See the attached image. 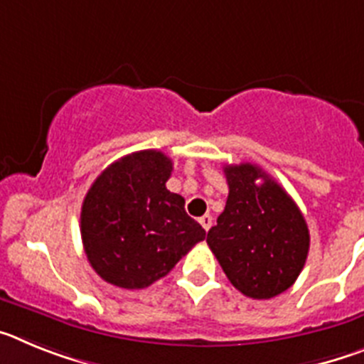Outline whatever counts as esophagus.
Returning <instances> with one entry per match:
<instances>
[{
  "mask_svg": "<svg viewBox=\"0 0 364 364\" xmlns=\"http://www.w3.org/2000/svg\"><path fill=\"white\" fill-rule=\"evenodd\" d=\"M198 222H200L202 228H204V230L208 231L211 228V224H213V217H211V215H204V217L198 218Z\"/></svg>",
  "mask_w": 364,
  "mask_h": 364,
  "instance_id": "34e87169",
  "label": "esophagus"
}]
</instances>
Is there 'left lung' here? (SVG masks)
Instances as JSON below:
<instances>
[{
	"mask_svg": "<svg viewBox=\"0 0 364 364\" xmlns=\"http://www.w3.org/2000/svg\"><path fill=\"white\" fill-rule=\"evenodd\" d=\"M224 175L230 195L205 242L240 294L275 297L304 268L310 250L306 220L294 198L260 167L226 166Z\"/></svg>",
	"mask_w": 364,
	"mask_h": 364,
	"instance_id": "8db88e82",
	"label": "left lung"
}]
</instances>
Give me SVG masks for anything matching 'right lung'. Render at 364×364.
<instances>
[{
  "instance_id": "right-lung-1",
  "label": "right lung",
  "mask_w": 364,
  "mask_h": 364,
  "mask_svg": "<svg viewBox=\"0 0 364 364\" xmlns=\"http://www.w3.org/2000/svg\"><path fill=\"white\" fill-rule=\"evenodd\" d=\"M171 171V159L146 149L112 162L92 182L80 230L87 259L104 281L142 290L205 239L186 213L184 197L166 188Z\"/></svg>"
}]
</instances>
